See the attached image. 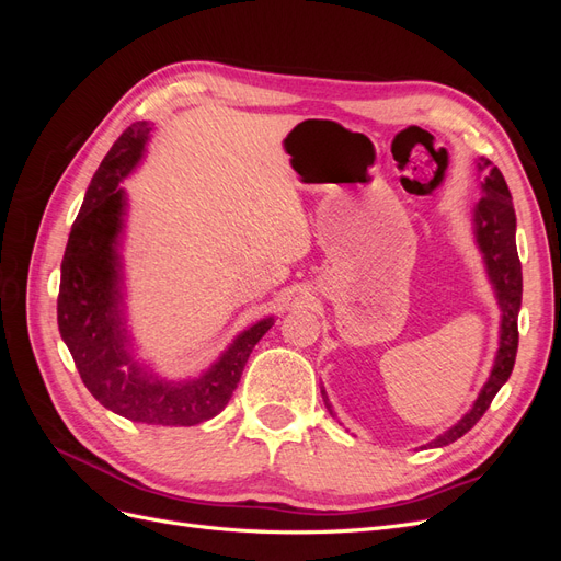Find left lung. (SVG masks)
I'll return each instance as SVG.
<instances>
[{
	"label": "left lung",
	"instance_id": "8db88e82",
	"mask_svg": "<svg viewBox=\"0 0 561 561\" xmlns=\"http://www.w3.org/2000/svg\"><path fill=\"white\" fill-rule=\"evenodd\" d=\"M478 171L484 173L482 186V198L474 203L472 210V225H474V241L480 245V252L484 257V266L491 285H494V293L501 307V336H499V351L494 367H491V375L480 390L478 400L472 402L470 412L445 431L437 435L431 447H445L454 439L466 435L474 423L482 419V414L489 410L491 400L496 398L501 386L511 379L515 358H517V316L522 307V264L517 257V245H515V231H517V217L513 208V196L507 190L505 178L499 168L489 159H480ZM322 400H325L328 410L332 414V404L328 402V393L320 388Z\"/></svg>",
	"mask_w": 561,
	"mask_h": 561
}]
</instances>
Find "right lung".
<instances>
[{
	"label": "right lung",
	"mask_w": 561,
	"mask_h": 561,
	"mask_svg": "<svg viewBox=\"0 0 561 561\" xmlns=\"http://www.w3.org/2000/svg\"><path fill=\"white\" fill-rule=\"evenodd\" d=\"M149 130L147 122L128 126L89 184L60 266L58 328L81 381L100 404L149 426H196L225 410L254 344L274 325V316L236 336L196 379L165 381L135 360L118 254L126 192L118 182L142 159Z\"/></svg>",
	"instance_id": "obj_1"
}]
</instances>
